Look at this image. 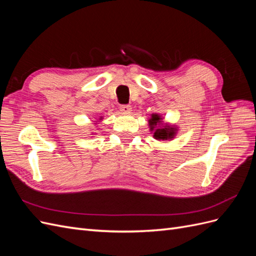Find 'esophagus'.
Segmentation results:
<instances>
[{"instance_id":"1","label":"esophagus","mask_w":256,"mask_h":256,"mask_svg":"<svg viewBox=\"0 0 256 256\" xmlns=\"http://www.w3.org/2000/svg\"><path fill=\"white\" fill-rule=\"evenodd\" d=\"M120 110L122 113H130L131 112V106H129V104H122L120 106Z\"/></svg>"}]
</instances>
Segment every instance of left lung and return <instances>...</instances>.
<instances>
[{
    "label": "left lung",
    "mask_w": 256,
    "mask_h": 256,
    "mask_svg": "<svg viewBox=\"0 0 256 256\" xmlns=\"http://www.w3.org/2000/svg\"><path fill=\"white\" fill-rule=\"evenodd\" d=\"M161 118L158 114H152V118L150 120V130H154V138L157 140H170L173 138L175 136L176 128L171 126H164L160 128H156L157 125H160Z\"/></svg>",
    "instance_id": "8db88e82"
}]
</instances>
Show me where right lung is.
Instances as JSON below:
<instances>
[{
	"instance_id": "obj_1",
	"label": "right lung",
	"mask_w": 256,
	"mask_h": 256,
	"mask_svg": "<svg viewBox=\"0 0 256 256\" xmlns=\"http://www.w3.org/2000/svg\"><path fill=\"white\" fill-rule=\"evenodd\" d=\"M100 120H102V118H100Z\"/></svg>"
}]
</instances>
